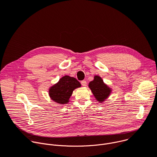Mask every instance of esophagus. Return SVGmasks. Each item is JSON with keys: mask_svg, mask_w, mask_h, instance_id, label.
<instances>
[{"mask_svg": "<svg viewBox=\"0 0 157 157\" xmlns=\"http://www.w3.org/2000/svg\"><path fill=\"white\" fill-rule=\"evenodd\" d=\"M81 84H82V86H86V82L85 80H82V81L81 82Z\"/></svg>", "mask_w": 157, "mask_h": 157, "instance_id": "obj_1", "label": "esophagus"}]
</instances>
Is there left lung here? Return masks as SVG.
Returning a JSON list of instances; mask_svg holds the SVG:
<instances>
[{
  "label": "left lung",
  "instance_id": "1",
  "mask_svg": "<svg viewBox=\"0 0 157 157\" xmlns=\"http://www.w3.org/2000/svg\"><path fill=\"white\" fill-rule=\"evenodd\" d=\"M89 86L95 97L100 102L107 98L111 92L99 76H95L94 80L89 83Z\"/></svg>",
  "mask_w": 157,
  "mask_h": 157
}]
</instances>
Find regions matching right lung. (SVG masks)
<instances>
[{"label":"right lung","mask_w":157,"mask_h":157,"mask_svg":"<svg viewBox=\"0 0 157 157\" xmlns=\"http://www.w3.org/2000/svg\"><path fill=\"white\" fill-rule=\"evenodd\" d=\"M80 83L75 78L69 76L63 77L59 82L49 90V95L54 101L66 104L76 88L80 87Z\"/></svg>","instance_id":"obj_1"}]
</instances>
